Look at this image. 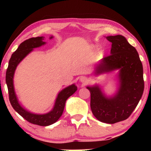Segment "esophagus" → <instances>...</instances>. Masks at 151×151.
Instances as JSON below:
<instances>
[{
    "label": "esophagus",
    "mask_w": 151,
    "mask_h": 151,
    "mask_svg": "<svg viewBox=\"0 0 151 151\" xmlns=\"http://www.w3.org/2000/svg\"><path fill=\"white\" fill-rule=\"evenodd\" d=\"M80 81L83 84H86L88 81V78L86 77H80Z\"/></svg>",
    "instance_id": "obj_1"
}]
</instances>
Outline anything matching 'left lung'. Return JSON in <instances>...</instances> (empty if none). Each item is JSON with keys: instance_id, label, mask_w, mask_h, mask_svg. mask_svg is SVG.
I'll return each mask as SVG.
<instances>
[{"instance_id": "obj_1", "label": "left lung", "mask_w": 151, "mask_h": 151, "mask_svg": "<svg viewBox=\"0 0 151 151\" xmlns=\"http://www.w3.org/2000/svg\"><path fill=\"white\" fill-rule=\"evenodd\" d=\"M111 42V55L100 60L95 74L119 70V88L107 96L98 85L88 86L91 93V111L99 121L113 124L130 116L141 99L144 90L143 65L138 52L124 36H107Z\"/></svg>"}]
</instances>
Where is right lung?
<instances>
[{
	"label": "right lung",
	"instance_id": "add662e5",
	"mask_svg": "<svg viewBox=\"0 0 151 151\" xmlns=\"http://www.w3.org/2000/svg\"><path fill=\"white\" fill-rule=\"evenodd\" d=\"M52 38H53V36H51L50 39ZM44 39V37H32L26 40L19 45L18 49L12 55L9 60L8 67L6 71V81L8 86L10 102L15 111L18 112L22 118L31 124L47 126L55 123L61 117L65 109L66 101L77 91V86L73 84L62 89L58 93L53 109L47 114H37L31 113L30 111H28L20 106L15 94L14 85H13V77L17 66L29 53L33 50L34 48L39 47L45 45L46 42L43 41Z\"/></svg>",
	"mask_w": 151,
	"mask_h": 151
}]
</instances>
